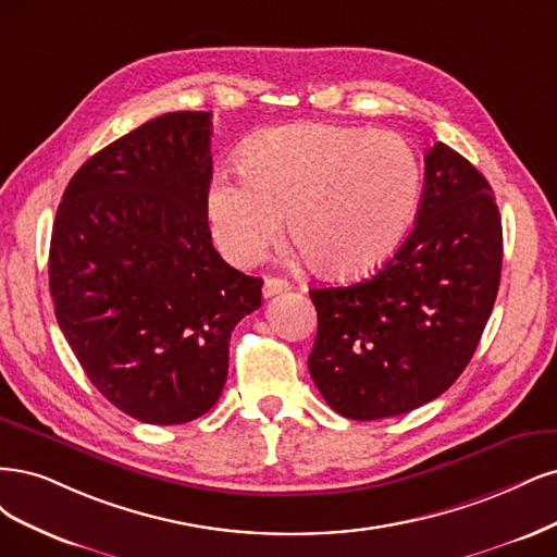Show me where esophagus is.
I'll use <instances>...</instances> for the list:
<instances>
[{"instance_id": "obj_1", "label": "esophagus", "mask_w": 557, "mask_h": 557, "mask_svg": "<svg viewBox=\"0 0 557 557\" xmlns=\"http://www.w3.org/2000/svg\"><path fill=\"white\" fill-rule=\"evenodd\" d=\"M292 284L286 280H280V277H265L263 282V296L271 298L275 294H282V292H289Z\"/></svg>"}]
</instances>
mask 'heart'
<instances>
[{"instance_id": "obj_1", "label": "heart", "mask_w": 557, "mask_h": 557, "mask_svg": "<svg viewBox=\"0 0 557 557\" xmlns=\"http://www.w3.org/2000/svg\"><path fill=\"white\" fill-rule=\"evenodd\" d=\"M421 185V159L398 134L294 124L249 143L243 171L214 177L206 206L233 263L259 259L289 212L292 236L319 271L358 275L400 245Z\"/></svg>"}]
</instances>
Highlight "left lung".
<instances>
[{
    "instance_id": "1",
    "label": "left lung",
    "mask_w": 557,
    "mask_h": 557,
    "mask_svg": "<svg viewBox=\"0 0 557 557\" xmlns=\"http://www.w3.org/2000/svg\"><path fill=\"white\" fill-rule=\"evenodd\" d=\"M499 273L493 189L468 159L435 143L414 228L396 255L363 282L310 289L319 326L308 368L321 396L354 421L440 398L474 356Z\"/></svg>"
}]
</instances>
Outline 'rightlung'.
Returning a JSON list of instances; mask_svg holds the SVG:
<instances>
[{
    "label": "right lung",
    "instance_id": "right-lung-1",
    "mask_svg": "<svg viewBox=\"0 0 557 557\" xmlns=\"http://www.w3.org/2000/svg\"><path fill=\"white\" fill-rule=\"evenodd\" d=\"M210 115H159L89 157L52 224L58 324L101 396L143 423L203 417L233 329L261 305L263 280L212 247Z\"/></svg>",
    "mask_w": 557,
    "mask_h": 557
}]
</instances>
